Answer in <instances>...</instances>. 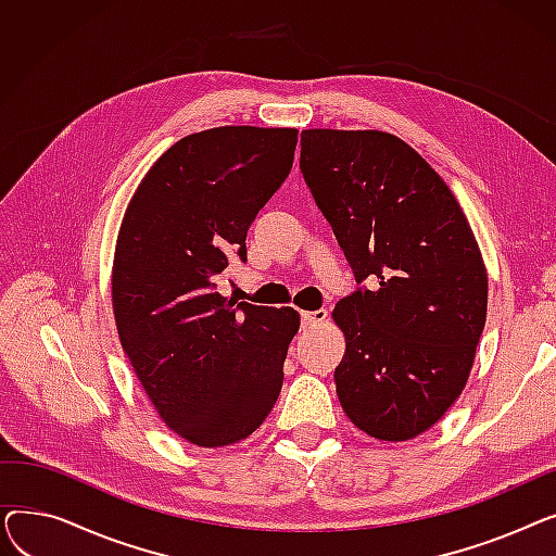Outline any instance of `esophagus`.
Listing matches in <instances>:
<instances>
[{
    "label": "esophagus",
    "mask_w": 556,
    "mask_h": 556,
    "mask_svg": "<svg viewBox=\"0 0 556 556\" xmlns=\"http://www.w3.org/2000/svg\"><path fill=\"white\" fill-rule=\"evenodd\" d=\"M325 319H327V311H325V308H319V311H304V313H302V327L311 329V327H315V325H319V323H325Z\"/></svg>",
    "instance_id": "esophagus-1"
}]
</instances>
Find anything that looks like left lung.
Segmentation results:
<instances>
[{
    "mask_svg": "<svg viewBox=\"0 0 556 556\" xmlns=\"http://www.w3.org/2000/svg\"><path fill=\"white\" fill-rule=\"evenodd\" d=\"M300 170L356 277L336 304L342 410L383 442L440 421L486 319V270L446 182L381 130H304Z\"/></svg>",
    "mask_w": 556,
    "mask_h": 556,
    "instance_id": "left-lung-1",
    "label": "left lung"
}]
</instances>
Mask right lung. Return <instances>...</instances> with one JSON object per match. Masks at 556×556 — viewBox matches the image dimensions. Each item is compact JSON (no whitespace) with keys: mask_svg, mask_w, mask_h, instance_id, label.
Masks as SVG:
<instances>
[{"mask_svg":"<svg viewBox=\"0 0 556 556\" xmlns=\"http://www.w3.org/2000/svg\"><path fill=\"white\" fill-rule=\"evenodd\" d=\"M295 128L189 135L146 173L116 239L112 306L124 352L166 426L195 446L245 440L275 407L293 308L220 298L216 277L248 261V229L283 185Z\"/></svg>","mask_w":556,"mask_h":556,"instance_id":"obj_1","label":"right lung"}]
</instances>
